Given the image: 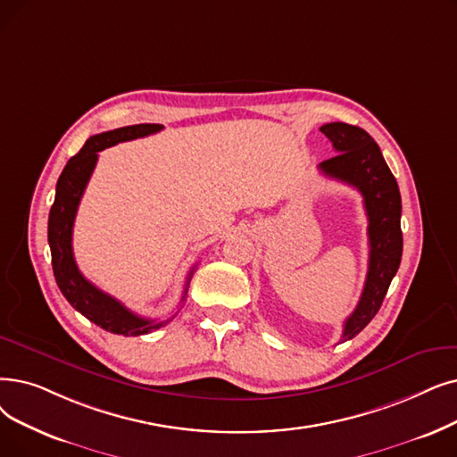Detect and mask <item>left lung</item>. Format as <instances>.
<instances>
[{
	"label": "left lung",
	"mask_w": 457,
	"mask_h": 457,
	"mask_svg": "<svg viewBox=\"0 0 457 457\" xmlns=\"http://www.w3.org/2000/svg\"><path fill=\"white\" fill-rule=\"evenodd\" d=\"M320 130L338 154L317 168L327 177L359 190L368 214V274L361 301L344 323L342 342H347L379 312L392 278L400 269L403 252L402 195L379 145L364 129L347 123H327Z\"/></svg>",
	"instance_id": "obj_1"
}]
</instances>
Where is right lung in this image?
Returning <instances> with one entry per match:
<instances>
[{"label": "right lung", "instance_id": "add662e5", "mask_svg": "<svg viewBox=\"0 0 457 457\" xmlns=\"http://www.w3.org/2000/svg\"><path fill=\"white\" fill-rule=\"evenodd\" d=\"M158 130H162V125L144 123V125L121 127V129L91 136L86 142V145L78 151V154L71 158L67 166L63 168L62 175H59L57 187H55V200L48 216V245L52 252V267H54V276H55L59 291L63 293V296L71 303V306L80 312L82 315H86L91 323L113 334H123V336L149 334L170 323L175 315H171L166 321L145 320V317L132 313L117 299H113L112 295L101 291L89 280H86L84 274L78 270V265L74 262L72 226H74L78 205H80L84 190L95 170L98 151L112 147L119 142H129V140H136V137L154 134ZM192 272L194 270H190L188 274L185 295L188 289Z\"/></svg>", "mask_w": 457, "mask_h": 457}]
</instances>
